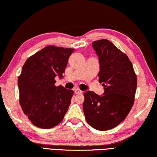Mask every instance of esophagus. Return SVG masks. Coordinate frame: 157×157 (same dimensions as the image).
I'll return each instance as SVG.
<instances>
[{
    "label": "esophagus",
    "instance_id": "obj_1",
    "mask_svg": "<svg viewBox=\"0 0 157 157\" xmlns=\"http://www.w3.org/2000/svg\"><path fill=\"white\" fill-rule=\"evenodd\" d=\"M74 93L76 94H82L83 91L82 90H81L80 89H78V88H76V89H74Z\"/></svg>",
    "mask_w": 157,
    "mask_h": 157
}]
</instances>
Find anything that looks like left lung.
Instances as JSON below:
<instances>
[{
    "mask_svg": "<svg viewBox=\"0 0 157 157\" xmlns=\"http://www.w3.org/2000/svg\"><path fill=\"white\" fill-rule=\"evenodd\" d=\"M98 56L99 82L103 95L84 93L83 110L86 121L97 130L114 128L125 119L135 101L137 76L125 54L108 40L92 43Z\"/></svg>",
    "mask_w": 157,
    "mask_h": 157,
    "instance_id": "left-lung-1",
    "label": "left lung"
}]
</instances>
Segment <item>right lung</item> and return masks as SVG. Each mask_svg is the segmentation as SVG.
<instances>
[{
    "label": "right lung",
    "instance_id": "1",
    "mask_svg": "<svg viewBox=\"0 0 157 157\" xmlns=\"http://www.w3.org/2000/svg\"><path fill=\"white\" fill-rule=\"evenodd\" d=\"M74 49L47 46L26 60L17 79L20 104L34 125L42 129L56 126L63 119L74 95L72 90L55 86L63 78Z\"/></svg>",
    "mask_w": 157,
    "mask_h": 157
}]
</instances>
